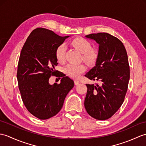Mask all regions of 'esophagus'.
<instances>
[{"instance_id": "esophagus-1", "label": "esophagus", "mask_w": 146, "mask_h": 146, "mask_svg": "<svg viewBox=\"0 0 146 146\" xmlns=\"http://www.w3.org/2000/svg\"><path fill=\"white\" fill-rule=\"evenodd\" d=\"M74 84H75V85H78V84L80 83V81L78 80H74Z\"/></svg>"}]
</instances>
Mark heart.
Here are the masks:
<instances>
[{
    "label": "heart",
    "instance_id": "b5f03b06",
    "mask_svg": "<svg viewBox=\"0 0 146 146\" xmlns=\"http://www.w3.org/2000/svg\"><path fill=\"white\" fill-rule=\"evenodd\" d=\"M70 45L82 53V59L86 63L92 64L94 63L97 58L96 51L90 48V42L82 37H76L70 42ZM66 48L65 45H60L55 50V56L58 62L63 63L65 61ZM86 70V66L83 64H69L65 68V72L69 76L76 78L81 73H84Z\"/></svg>",
    "mask_w": 146,
    "mask_h": 146
}]
</instances>
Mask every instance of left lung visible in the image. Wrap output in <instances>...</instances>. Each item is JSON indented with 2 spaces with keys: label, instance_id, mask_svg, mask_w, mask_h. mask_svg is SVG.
I'll return each mask as SVG.
<instances>
[{
  "label": "left lung",
  "instance_id": "8db88e82",
  "mask_svg": "<svg viewBox=\"0 0 146 146\" xmlns=\"http://www.w3.org/2000/svg\"><path fill=\"white\" fill-rule=\"evenodd\" d=\"M86 38L99 44L96 66L85 76L100 84H86L84 107L91 117L109 119L123 104L127 93L130 70L126 48L120 40L108 33H91Z\"/></svg>",
  "mask_w": 146,
  "mask_h": 146
}]
</instances>
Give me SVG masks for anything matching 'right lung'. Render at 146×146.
Wrapping results in <instances>:
<instances>
[{"mask_svg": "<svg viewBox=\"0 0 146 146\" xmlns=\"http://www.w3.org/2000/svg\"><path fill=\"white\" fill-rule=\"evenodd\" d=\"M68 37L36 28L30 33L20 53L17 77L22 100L27 110L40 119L57 114L74 86L72 80L55 68L58 65L55 50ZM52 76L62 77L61 83L50 85Z\"/></svg>", "mask_w": 146, "mask_h": 146, "instance_id": "obj_1", "label": "right lung"}]
</instances>
